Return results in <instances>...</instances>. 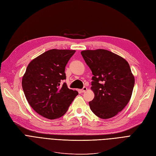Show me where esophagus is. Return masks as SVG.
<instances>
[{"mask_svg": "<svg viewBox=\"0 0 156 156\" xmlns=\"http://www.w3.org/2000/svg\"><path fill=\"white\" fill-rule=\"evenodd\" d=\"M87 90V88L86 87H84L82 89H81V92H82V93H85V92Z\"/></svg>", "mask_w": 156, "mask_h": 156, "instance_id": "esophagus-1", "label": "esophagus"}]
</instances>
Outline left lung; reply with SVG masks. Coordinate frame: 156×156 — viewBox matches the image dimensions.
<instances>
[{"mask_svg": "<svg viewBox=\"0 0 156 156\" xmlns=\"http://www.w3.org/2000/svg\"><path fill=\"white\" fill-rule=\"evenodd\" d=\"M81 54L93 74L90 89L94 98L89 101L91 111L101 119L115 116L129 102L134 86L129 63L105 49L84 50Z\"/></svg>", "mask_w": 156, "mask_h": 156, "instance_id": "left-lung-1", "label": "left lung"}]
</instances>
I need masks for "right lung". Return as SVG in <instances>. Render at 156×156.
I'll return each instance as SVG.
<instances>
[{"mask_svg":"<svg viewBox=\"0 0 156 156\" xmlns=\"http://www.w3.org/2000/svg\"><path fill=\"white\" fill-rule=\"evenodd\" d=\"M76 52L51 49L29 63L22 77V89L29 104L42 116L49 119L62 117L78 93L69 89L62 80L66 78L65 67Z\"/></svg>","mask_w":156,"mask_h":156,"instance_id":"1","label":"right lung"}]
</instances>
